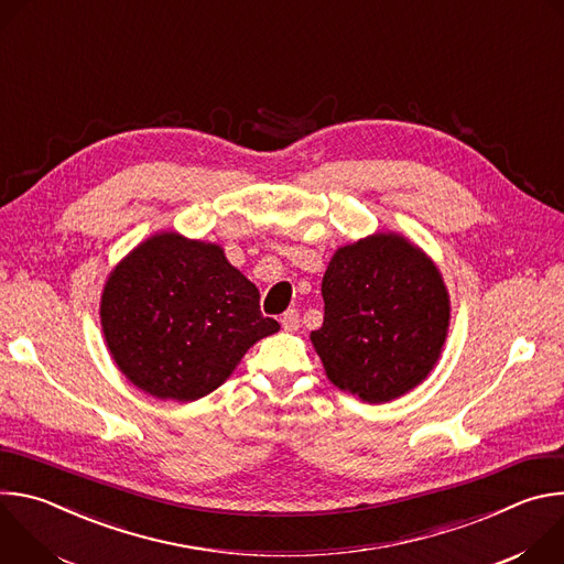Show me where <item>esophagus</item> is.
<instances>
[{
    "label": "esophagus",
    "mask_w": 564,
    "mask_h": 564,
    "mask_svg": "<svg viewBox=\"0 0 564 564\" xmlns=\"http://www.w3.org/2000/svg\"><path fill=\"white\" fill-rule=\"evenodd\" d=\"M281 326L285 333H296L299 330V312L296 310H288L281 316Z\"/></svg>",
    "instance_id": "1"
}]
</instances>
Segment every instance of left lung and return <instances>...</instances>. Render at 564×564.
Wrapping results in <instances>:
<instances>
[{"instance_id": "obj_1", "label": "left lung", "mask_w": 564, "mask_h": 564, "mask_svg": "<svg viewBox=\"0 0 564 564\" xmlns=\"http://www.w3.org/2000/svg\"><path fill=\"white\" fill-rule=\"evenodd\" d=\"M321 294L324 326L310 341L339 390L383 404L437 366L451 296L440 268L404 234L375 231L339 248Z\"/></svg>"}]
</instances>
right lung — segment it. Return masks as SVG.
Listing matches in <instances>:
<instances>
[{
	"label": "right lung",
	"instance_id": "1",
	"mask_svg": "<svg viewBox=\"0 0 564 564\" xmlns=\"http://www.w3.org/2000/svg\"><path fill=\"white\" fill-rule=\"evenodd\" d=\"M257 285L216 243L158 231L107 276L100 296L105 344L118 370L155 399L196 401L243 355L279 333L261 314Z\"/></svg>",
	"mask_w": 564,
	"mask_h": 564
}]
</instances>
